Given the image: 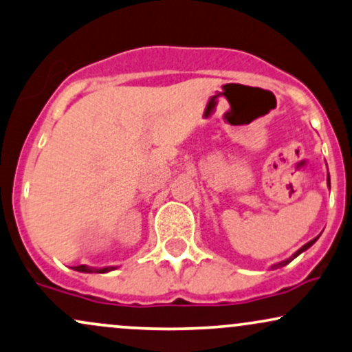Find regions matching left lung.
<instances>
[{
	"label": "left lung",
	"instance_id": "8db88e82",
	"mask_svg": "<svg viewBox=\"0 0 352 352\" xmlns=\"http://www.w3.org/2000/svg\"><path fill=\"white\" fill-rule=\"evenodd\" d=\"M328 188H329V175H328ZM316 240H318V236H316V238H314V240H311V241H309V243H307V245H303L300 250H298V251H296V253H294L292 256H290V258H289V259H285V261H280V263H277V264H272V266H271V269H277V267H282V266H285V264H289L290 261H292V259H296L298 254H300V253H303V251H307V250H309V248H310V246H311V245H314V243H315Z\"/></svg>",
	"mask_w": 352,
	"mask_h": 352
}]
</instances>
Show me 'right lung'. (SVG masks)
I'll return each mask as SVG.
<instances>
[{"mask_svg": "<svg viewBox=\"0 0 352 352\" xmlns=\"http://www.w3.org/2000/svg\"><path fill=\"white\" fill-rule=\"evenodd\" d=\"M75 271H80V272H99V274H104V272H109V271H114L116 266H109V267H89V266H85V264H81V266H75L73 267Z\"/></svg>", "mask_w": 352, "mask_h": 352, "instance_id": "obj_1", "label": "right lung"}]
</instances>
